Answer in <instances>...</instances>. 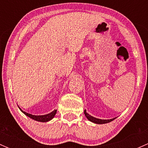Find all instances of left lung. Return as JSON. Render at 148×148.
Returning a JSON list of instances; mask_svg holds the SVG:
<instances>
[{
  "label": "left lung",
  "instance_id": "obj_1",
  "mask_svg": "<svg viewBox=\"0 0 148 148\" xmlns=\"http://www.w3.org/2000/svg\"><path fill=\"white\" fill-rule=\"evenodd\" d=\"M84 113L85 116H86V117L87 118L88 120H89L90 122H93V123H95V124H106V123H108V122H112V121L114 120V119H116V117H114V118H112V119H110V120H102V119L96 118V117H92V116H91L90 114H88V113L86 112V110H84Z\"/></svg>",
  "mask_w": 148,
  "mask_h": 148
}]
</instances>
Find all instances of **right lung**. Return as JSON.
Masks as SVG:
<instances>
[{"instance_id": "add662e5", "label": "right lung", "mask_w": 148, "mask_h": 148, "mask_svg": "<svg viewBox=\"0 0 148 148\" xmlns=\"http://www.w3.org/2000/svg\"><path fill=\"white\" fill-rule=\"evenodd\" d=\"M19 109H20L21 111L23 114H26L27 117H30V118L33 119V120H34L36 121H38V122H49V121L51 120L54 117L55 114H56V111H57L56 110H54L53 111H52L51 112L49 113V114H44V115H34V114H29V113H27V112H26L23 111V110H22L20 107H19Z\"/></svg>"}]
</instances>
